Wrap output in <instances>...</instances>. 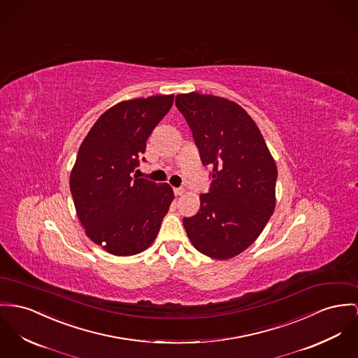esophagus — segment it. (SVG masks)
<instances>
[{"label": "esophagus", "instance_id": "obj_1", "mask_svg": "<svg viewBox=\"0 0 358 358\" xmlns=\"http://www.w3.org/2000/svg\"><path fill=\"white\" fill-rule=\"evenodd\" d=\"M184 193H185L184 188H174V194H176V196H181V194H184Z\"/></svg>", "mask_w": 358, "mask_h": 358}]
</instances>
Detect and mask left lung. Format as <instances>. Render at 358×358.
Segmentation results:
<instances>
[{
  "label": "left lung",
  "mask_w": 358,
  "mask_h": 358,
  "mask_svg": "<svg viewBox=\"0 0 358 358\" xmlns=\"http://www.w3.org/2000/svg\"><path fill=\"white\" fill-rule=\"evenodd\" d=\"M204 166L213 167L210 192L200 194L196 215L184 218L199 252L218 260L244 252L260 236L275 210V161L257 125L226 98L178 94Z\"/></svg>",
  "instance_id": "obj_1"
}]
</instances>
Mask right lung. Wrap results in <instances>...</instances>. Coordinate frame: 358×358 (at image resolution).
Masks as SVG:
<instances>
[{
	"label": "right lung",
	"instance_id": "obj_1",
	"mask_svg": "<svg viewBox=\"0 0 358 358\" xmlns=\"http://www.w3.org/2000/svg\"><path fill=\"white\" fill-rule=\"evenodd\" d=\"M173 101L174 95H154L114 105L79 148L69 178L76 214L90 240L111 255L132 256L150 247L174 199L169 184L132 177Z\"/></svg>",
	"mask_w": 358,
	"mask_h": 358
}]
</instances>
